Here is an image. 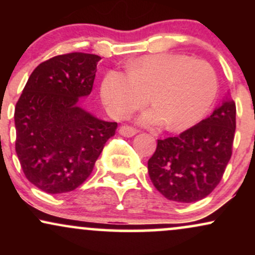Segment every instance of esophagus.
I'll return each instance as SVG.
<instances>
[{
	"instance_id": "1",
	"label": "esophagus",
	"mask_w": 255,
	"mask_h": 255,
	"mask_svg": "<svg viewBox=\"0 0 255 255\" xmlns=\"http://www.w3.org/2000/svg\"><path fill=\"white\" fill-rule=\"evenodd\" d=\"M119 133L121 134V135H124V136L130 137V136L135 135V134L137 133V130L135 129V128L130 127V126H122V127L120 128Z\"/></svg>"
}]
</instances>
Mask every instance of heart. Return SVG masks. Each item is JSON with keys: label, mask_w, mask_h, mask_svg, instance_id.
Returning <instances> with one entry per match:
<instances>
[{"label": "heart", "mask_w": 255, "mask_h": 255, "mask_svg": "<svg viewBox=\"0 0 255 255\" xmlns=\"http://www.w3.org/2000/svg\"><path fill=\"white\" fill-rule=\"evenodd\" d=\"M127 74L110 71L102 83V98L114 116L127 115L147 101L154 107L139 118L142 125L166 124L187 129L205 116L217 96L216 71L204 60L180 54L147 55L130 61Z\"/></svg>", "instance_id": "heart-1"}]
</instances>
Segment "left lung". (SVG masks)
<instances>
[{
  "label": "left lung",
  "mask_w": 255,
  "mask_h": 255,
  "mask_svg": "<svg viewBox=\"0 0 255 255\" xmlns=\"http://www.w3.org/2000/svg\"><path fill=\"white\" fill-rule=\"evenodd\" d=\"M235 128L236 105L227 98L211 116L180 135L158 140L147 162L157 191L176 203L206 198L223 177L233 153Z\"/></svg>",
  "instance_id": "8db88e82"
}]
</instances>
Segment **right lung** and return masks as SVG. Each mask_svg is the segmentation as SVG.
Returning <instances> with one entry per match:
<instances>
[{
    "label": "right lung",
    "mask_w": 255,
    "mask_h": 255,
    "mask_svg": "<svg viewBox=\"0 0 255 255\" xmlns=\"http://www.w3.org/2000/svg\"><path fill=\"white\" fill-rule=\"evenodd\" d=\"M98 55L71 52L32 72L15 105V151L26 178L49 194L74 191L93 170L116 122L78 105L95 81Z\"/></svg>",
    "instance_id": "obj_1"
}]
</instances>
